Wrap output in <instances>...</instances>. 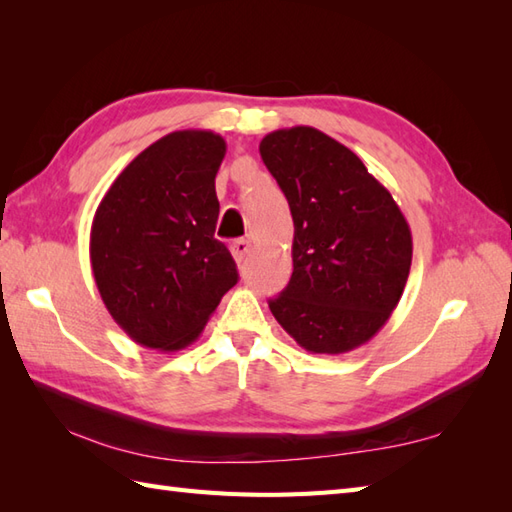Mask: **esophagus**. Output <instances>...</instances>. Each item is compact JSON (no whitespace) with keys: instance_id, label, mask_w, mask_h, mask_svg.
<instances>
[{"instance_id":"esophagus-1","label":"esophagus","mask_w":512,"mask_h":512,"mask_svg":"<svg viewBox=\"0 0 512 512\" xmlns=\"http://www.w3.org/2000/svg\"><path fill=\"white\" fill-rule=\"evenodd\" d=\"M248 250H250V242H248V239H244V237L235 239V242L231 244V253H233L237 264L244 262V257L248 255Z\"/></svg>"}]
</instances>
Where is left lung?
<instances>
[{
	"instance_id": "1",
	"label": "left lung",
	"mask_w": 512,
	"mask_h": 512,
	"mask_svg": "<svg viewBox=\"0 0 512 512\" xmlns=\"http://www.w3.org/2000/svg\"><path fill=\"white\" fill-rule=\"evenodd\" d=\"M259 154L295 222L292 277L270 312L303 350L350 352L383 328L405 290V215L361 158L319 129H277Z\"/></svg>"
}]
</instances>
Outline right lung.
Listing matches in <instances>:
<instances>
[{
    "label": "right lung",
    "mask_w": 512,
    "mask_h": 512,
    "mask_svg": "<svg viewBox=\"0 0 512 512\" xmlns=\"http://www.w3.org/2000/svg\"><path fill=\"white\" fill-rule=\"evenodd\" d=\"M224 154L220 134L171 132L129 162L96 209V288L138 345L187 347L237 284L233 257L215 239V176Z\"/></svg>",
    "instance_id": "obj_1"
}]
</instances>
